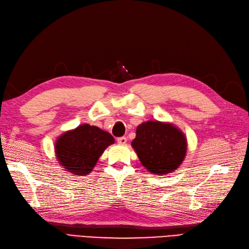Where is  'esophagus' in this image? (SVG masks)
<instances>
[{"mask_svg": "<svg viewBox=\"0 0 249 249\" xmlns=\"http://www.w3.org/2000/svg\"><path fill=\"white\" fill-rule=\"evenodd\" d=\"M117 142L120 143V145H124V143H126V142H127V139L125 138V136H121V138H119L117 140Z\"/></svg>", "mask_w": 249, "mask_h": 249, "instance_id": "esophagus-1", "label": "esophagus"}]
</instances>
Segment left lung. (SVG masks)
I'll return each mask as SVG.
<instances>
[{"instance_id": "obj_1", "label": "left lung", "mask_w": 249, "mask_h": 249, "mask_svg": "<svg viewBox=\"0 0 249 249\" xmlns=\"http://www.w3.org/2000/svg\"><path fill=\"white\" fill-rule=\"evenodd\" d=\"M131 145L148 172L162 175L179 167L185 157L187 142L174 125L148 121L136 128Z\"/></svg>"}]
</instances>
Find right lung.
Here are the masks:
<instances>
[{"label":"right lung","mask_w":249,"mask_h":249,"mask_svg":"<svg viewBox=\"0 0 249 249\" xmlns=\"http://www.w3.org/2000/svg\"><path fill=\"white\" fill-rule=\"evenodd\" d=\"M115 139L96 126L84 124L65 132L55 142V154L61 165L76 176L92 172L100 155Z\"/></svg>","instance_id":"1"}]
</instances>
